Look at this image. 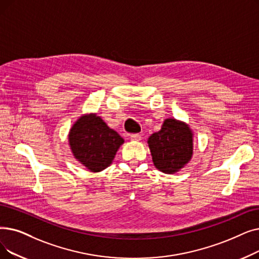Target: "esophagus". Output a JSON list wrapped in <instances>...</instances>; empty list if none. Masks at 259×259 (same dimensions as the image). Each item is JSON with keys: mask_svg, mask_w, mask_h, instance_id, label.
Here are the masks:
<instances>
[{"mask_svg": "<svg viewBox=\"0 0 259 259\" xmlns=\"http://www.w3.org/2000/svg\"><path fill=\"white\" fill-rule=\"evenodd\" d=\"M130 139H131V141L139 142V141L142 140V136H141V134H139V133H133V134H131V136H130Z\"/></svg>", "mask_w": 259, "mask_h": 259, "instance_id": "esophagus-1", "label": "esophagus"}]
</instances>
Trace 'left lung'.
Returning a JSON list of instances; mask_svg holds the SVG:
<instances>
[{
	"instance_id": "left-lung-1",
	"label": "left lung",
	"mask_w": 259,
	"mask_h": 259,
	"mask_svg": "<svg viewBox=\"0 0 259 259\" xmlns=\"http://www.w3.org/2000/svg\"><path fill=\"white\" fill-rule=\"evenodd\" d=\"M193 131L175 118L164 120L162 128L149 137L148 146L154 166L164 174H175L193 156Z\"/></svg>"
}]
</instances>
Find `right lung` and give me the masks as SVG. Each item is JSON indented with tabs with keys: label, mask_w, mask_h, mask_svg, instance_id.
Here are the masks:
<instances>
[{
	"label": "right lung",
	"mask_w": 259,
	"mask_h": 259,
	"mask_svg": "<svg viewBox=\"0 0 259 259\" xmlns=\"http://www.w3.org/2000/svg\"><path fill=\"white\" fill-rule=\"evenodd\" d=\"M69 143L78 162L90 171L99 172L112 164L123 139L99 116L91 113L75 121L69 133Z\"/></svg>",
	"instance_id": "obj_1"
}]
</instances>
